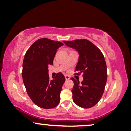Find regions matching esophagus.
Wrapping results in <instances>:
<instances>
[{
  "label": "esophagus",
  "instance_id": "obj_1",
  "mask_svg": "<svg viewBox=\"0 0 131 131\" xmlns=\"http://www.w3.org/2000/svg\"><path fill=\"white\" fill-rule=\"evenodd\" d=\"M65 78L66 80H69V79H70V76H67V75H65Z\"/></svg>",
  "mask_w": 131,
  "mask_h": 131
}]
</instances>
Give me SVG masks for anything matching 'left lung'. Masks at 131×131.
Wrapping results in <instances>:
<instances>
[{"mask_svg": "<svg viewBox=\"0 0 131 131\" xmlns=\"http://www.w3.org/2000/svg\"><path fill=\"white\" fill-rule=\"evenodd\" d=\"M67 46L76 49L79 53V60L76 66V74L83 73L84 79L71 78L74 82L72 90L73 101L79 106L90 108L101 99L107 80L106 64L100 49L86 39L72 41H64Z\"/></svg>", "mask_w": 131, "mask_h": 131, "instance_id": "left-lung-1", "label": "left lung"}]
</instances>
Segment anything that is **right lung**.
<instances>
[{
	"instance_id": "1",
	"label": "right lung",
	"mask_w": 131,
	"mask_h": 131,
	"mask_svg": "<svg viewBox=\"0 0 131 131\" xmlns=\"http://www.w3.org/2000/svg\"><path fill=\"white\" fill-rule=\"evenodd\" d=\"M61 42L40 38L27 50L23 62L22 77L27 93L32 102L44 109L53 108L60 102V93L66 79L58 73L50 80L48 66L53 65Z\"/></svg>"
}]
</instances>
